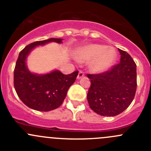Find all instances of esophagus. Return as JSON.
<instances>
[{
	"mask_svg": "<svg viewBox=\"0 0 151 151\" xmlns=\"http://www.w3.org/2000/svg\"><path fill=\"white\" fill-rule=\"evenodd\" d=\"M84 72L83 71H80L78 73V75H77V79H80L81 77H84Z\"/></svg>",
	"mask_w": 151,
	"mask_h": 151,
	"instance_id": "esophagus-1",
	"label": "esophagus"
}]
</instances>
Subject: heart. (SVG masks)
Here are the masks:
<instances>
[{"instance_id":"1","label":"heart","mask_w":151,"mask_h":151,"mask_svg":"<svg viewBox=\"0 0 151 151\" xmlns=\"http://www.w3.org/2000/svg\"><path fill=\"white\" fill-rule=\"evenodd\" d=\"M116 54L112 49L104 45L91 44L80 49L77 59L80 61L91 60L90 68L92 71L99 72L108 69L115 62Z\"/></svg>"}]
</instances>
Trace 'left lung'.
Here are the masks:
<instances>
[{
	"label": "left lung",
	"mask_w": 151,
	"mask_h": 151,
	"mask_svg": "<svg viewBox=\"0 0 151 151\" xmlns=\"http://www.w3.org/2000/svg\"><path fill=\"white\" fill-rule=\"evenodd\" d=\"M120 62L99 74H87L91 86L87 99L91 109L101 116H114L132 102L137 91V65L131 55L118 49Z\"/></svg>",
	"instance_id": "left-lung-1"
}]
</instances>
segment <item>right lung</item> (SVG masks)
I'll list each match as a JSON object with an SVG mask.
<instances>
[{"label":"right lung","instance_id":"add662e5","mask_svg":"<svg viewBox=\"0 0 151 151\" xmlns=\"http://www.w3.org/2000/svg\"><path fill=\"white\" fill-rule=\"evenodd\" d=\"M49 42L62 43V39L51 38L30 43L20 51L14 70V86L18 97L32 109L49 111L62 105L68 88L74 83L78 71L63 74L54 71L44 75L32 74L26 65V58L34 47Z\"/></svg>","mask_w":151,"mask_h":151}]
</instances>
